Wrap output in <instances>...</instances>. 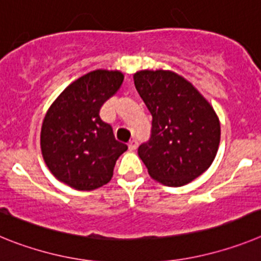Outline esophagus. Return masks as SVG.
Instances as JSON below:
<instances>
[{
  "label": "esophagus",
  "mask_w": 261,
  "mask_h": 261,
  "mask_svg": "<svg viewBox=\"0 0 261 261\" xmlns=\"http://www.w3.org/2000/svg\"><path fill=\"white\" fill-rule=\"evenodd\" d=\"M138 147V140L137 139H131L130 142H128V149L130 151H135Z\"/></svg>",
  "instance_id": "obj_1"
}]
</instances>
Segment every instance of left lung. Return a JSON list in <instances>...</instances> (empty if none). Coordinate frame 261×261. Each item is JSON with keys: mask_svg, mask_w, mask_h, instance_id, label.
<instances>
[{"mask_svg": "<svg viewBox=\"0 0 261 261\" xmlns=\"http://www.w3.org/2000/svg\"><path fill=\"white\" fill-rule=\"evenodd\" d=\"M134 83L152 115L151 137L138 155L163 185L188 184L209 168L218 151L221 124L214 109L174 72L139 71Z\"/></svg>", "mask_w": 261, "mask_h": 261, "instance_id": "left-lung-1", "label": "left lung"}]
</instances>
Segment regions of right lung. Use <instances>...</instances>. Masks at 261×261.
<instances>
[{
	"instance_id": "right-lung-1",
	"label": "right lung",
	"mask_w": 261,
	"mask_h": 261,
	"mask_svg": "<svg viewBox=\"0 0 261 261\" xmlns=\"http://www.w3.org/2000/svg\"><path fill=\"white\" fill-rule=\"evenodd\" d=\"M122 83L119 71H92L68 85L49 106L40 148L59 181L77 190H93L112 180L115 162L127 146L115 139L99 110Z\"/></svg>"
}]
</instances>
